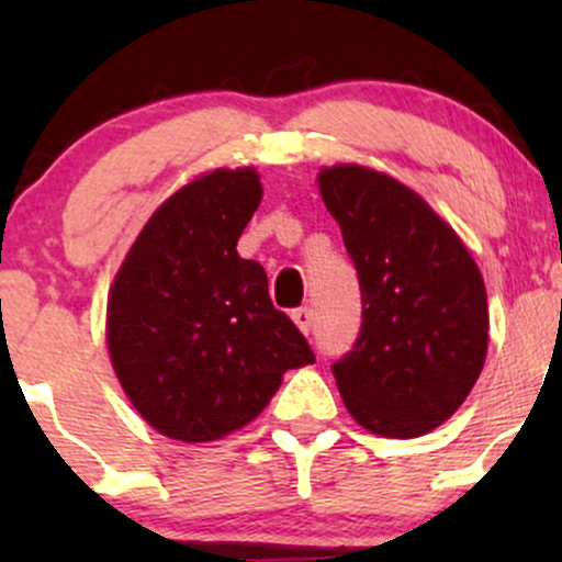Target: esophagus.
Segmentation results:
<instances>
[{
    "label": "esophagus",
    "mask_w": 562,
    "mask_h": 562,
    "mask_svg": "<svg viewBox=\"0 0 562 562\" xmlns=\"http://www.w3.org/2000/svg\"><path fill=\"white\" fill-rule=\"evenodd\" d=\"M293 322H295V325H299V330H301L303 335L312 333V325H314V314H312V308H308V306L295 308V312H293Z\"/></svg>",
    "instance_id": "1"
}]
</instances>
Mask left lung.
Returning <instances> with one entry per match:
<instances>
[{
  "instance_id": "8db88e82",
  "label": "left lung",
  "mask_w": 562,
  "mask_h": 562,
  "mask_svg": "<svg viewBox=\"0 0 562 562\" xmlns=\"http://www.w3.org/2000/svg\"><path fill=\"white\" fill-rule=\"evenodd\" d=\"M319 192L357 267L362 327L333 375L351 417L389 438L449 420L488 346L481 272L460 237L409 187L362 166L319 173Z\"/></svg>"
}]
</instances>
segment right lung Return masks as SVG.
Masks as SVG:
<instances>
[{
    "label": "right lung",
    "instance_id": "obj_1",
    "mask_svg": "<svg viewBox=\"0 0 562 562\" xmlns=\"http://www.w3.org/2000/svg\"><path fill=\"white\" fill-rule=\"evenodd\" d=\"M261 203L254 169H216L150 216L108 299V351L158 434L216 441L254 420L314 351L272 306L267 272L237 240Z\"/></svg>",
    "mask_w": 562,
    "mask_h": 562
}]
</instances>
